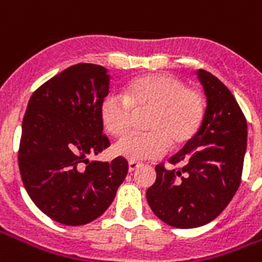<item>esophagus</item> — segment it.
Listing matches in <instances>:
<instances>
[{"label":"esophagus","instance_id":"34e87169","mask_svg":"<svg viewBox=\"0 0 262 262\" xmlns=\"http://www.w3.org/2000/svg\"><path fill=\"white\" fill-rule=\"evenodd\" d=\"M140 163H136V161H129V172H133V171H136L139 167H140Z\"/></svg>","mask_w":262,"mask_h":262}]
</instances>
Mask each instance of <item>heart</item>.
I'll use <instances>...</instances> for the list:
<instances>
[{"label":"heart","instance_id":"b5f03b06","mask_svg":"<svg viewBox=\"0 0 262 262\" xmlns=\"http://www.w3.org/2000/svg\"><path fill=\"white\" fill-rule=\"evenodd\" d=\"M147 133L130 135L115 146V154L130 161L157 159L168 146L187 143L203 118V98L170 74H147L135 78L123 97L108 94L101 103V120L109 135L125 136L135 114L147 112Z\"/></svg>","mask_w":262,"mask_h":262}]
</instances>
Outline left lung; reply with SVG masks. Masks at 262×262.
<instances>
[{
	"label": "left lung",
	"instance_id": "8db88e82",
	"mask_svg": "<svg viewBox=\"0 0 262 262\" xmlns=\"http://www.w3.org/2000/svg\"><path fill=\"white\" fill-rule=\"evenodd\" d=\"M206 109L196 135L170 159L180 168L156 167L147 189L154 214L177 229H193L216 219L242 182L247 148V120L236 98L209 71H196Z\"/></svg>",
	"mask_w": 262,
	"mask_h": 262
}]
</instances>
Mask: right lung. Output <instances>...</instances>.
<instances>
[{
  "mask_svg": "<svg viewBox=\"0 0 262 262\" xmlns=\"http://www.w3.org/2000/svg\"><path fill=\"white\" fill-rule=\"evenodd\" d=\"M108 70L80 63L32 94L22 120L20 177L33 203L61 225H86L114 201L127 161L90 157L109 147L101 103L109 94Z\"/></svg>",
  "mask_w": 262,
  "mask_h": 262,
  "instance_id": "1",
  "label": "right lung"
}]
</instances>
